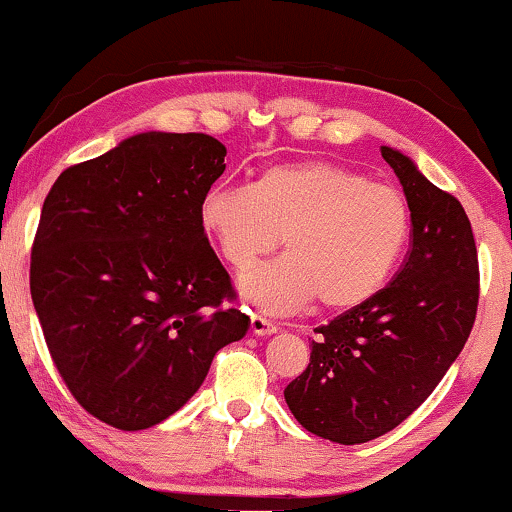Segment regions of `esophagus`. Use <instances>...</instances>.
I'll return each mask as SVG.
<instances>
[{"mask_svg":"<svg viewBox=\"0 0 512 512\" xmlns=\"http://www.w3.org/2000/svg\"><path fill=\"white\" fill-rule=\"evenodd\" d=\"M251 333L254 335H272L277 333V326L270 319L261 317V314H251Z\"/></svg>","mask_w":512,"mask_h":512,"instance_id":"1","label":"esophagus"}]
</instances>
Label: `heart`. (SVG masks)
Here are the masks:
<instances>
[{
    "instance_id": "obj_1",
    "label": "heart",
    "mask_w": 512,
    "mask_h": 512,
    "mask_svg": "<svg viewBox=\"0 0 512 512\" xmlns=\"http://www.w3.org/2000/svg\"><path fill=\"white\" fill-rule=\"evenodd\" d=\"M200 226L233 270H246L283 237L284 257L240 277V293L261 310L289 312L319 298L324 310L342 312L389 282L412 219L398 188L312 160L268 167L251 186H212Z\"/></svg>"
}]
</instances>
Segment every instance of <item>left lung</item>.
<instances>
[{
    "mask_svg": "<svg viewBox=\"0 0 512 512\" xmlns=\"http://www.w3.org/2000/svg\"><path fill=\"white\" fill-rule=\"evenodd\" d=\"M410 205V251L368 303L319 326L307 368L284 389L293 417L340 445L380 438L443 380L468 335L480 296L471 221L401 151L382 146Z\"/></svg>",
    "mask_w": 512,
    "mask_h": 512,
    "instance_id": "1",
    "label": "left lung"
}]
</instances>
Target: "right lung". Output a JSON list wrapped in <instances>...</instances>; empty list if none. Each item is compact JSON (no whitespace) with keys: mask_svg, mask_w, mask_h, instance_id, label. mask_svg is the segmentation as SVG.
Returning a JSON list of instances; mask_svg holds the SVG:
<instances>
[{"mask_svg":"<svg viewBox=\"0 0 512 512\" xmlns=\"http://www.w3.org/2000/svg\"><path fill=\"white\" fill-rule=\"evenodd\" d=\"M223 158L202 132H142L67 167L41 207L30 291L48 352L76 401L121 431L174 415L247 335L200 226Z\"/></svg>","mask_w":512,"mask_h":512,"instance_id":"1","label":"right lung"}]
</instances>
